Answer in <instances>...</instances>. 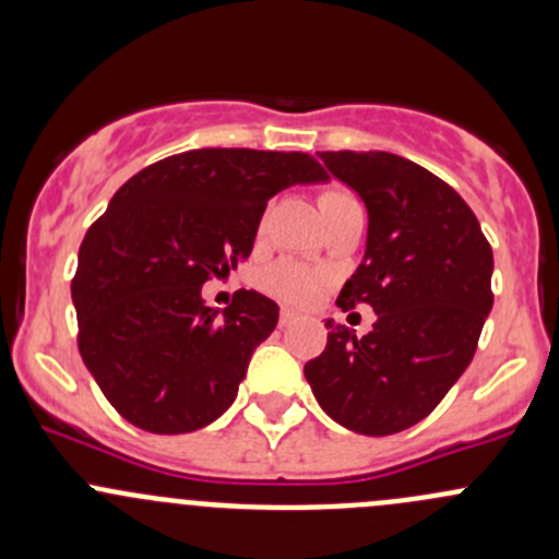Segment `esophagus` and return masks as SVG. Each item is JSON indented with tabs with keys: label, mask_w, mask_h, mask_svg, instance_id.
<instances>
[{
	"label": "esophagus",
	"mask_w": 559,
	"mask_h": 559,
	"mask_svg": "<svg viewBox=\"0 0 559 559\" xmlns=\"http://www.w3.org/2000/svg\"><path fill=\"white\" fill-rule=\"evenodd\" d=\"M297 319H300V313H297V311H292V308H281V313H278V324H281V326H289V324H295Z\"/></svg>",
	"instance_id": "obj_1"
}]
</instances>
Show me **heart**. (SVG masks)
<instances>
[{
	"label": "heart",
	"instance_id": "heart-1",
	"mask_svg": "<svg viewBox=\"0 0 559 559\" xmlns=\"http://www.w3.org/2000/svg\"><path fill=\"white\" fill-rule=\"evenodd\" d=\"M341 202H354V197L346 189H324L319 197V207L341 205ZM262 286L270 295L281 297V300L289 302H311L319 292V278L311 270L300 267L295 262H275L273 267L264 270Z\"/></svg>",
	"mask_w": 559,
	"mask_h": 559
}]
</instances>
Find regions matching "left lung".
<instances>
[{
  "label": "left lung",
  "instance_id": "1",
  "mask_svg": "<svg viewBox=\"0 0 559 559\" xmlns=\"http://www.w3.org/2000/svg\"><path fill=\"white\" fill-rule=\"evenodd\" d=\"M326 173L357 191L368 240L337 306L373 308L357 337L326 319V348L306 379L326 416L359 436H392L425 419L476 354L492 311V248L460 194L386 151H324Z\"/></svg>",
  "mask_w": 559,
  "mask_h": 559
}]
</instances>
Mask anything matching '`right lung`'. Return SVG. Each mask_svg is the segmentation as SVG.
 I'll return each instance as SVG.
<instances>
[{
  "instance_id": "add662e5",
  "label": "right lung",
  "mask_w": 559,
  "mask_h": 559,
  "mask_svg": "<svg viewBox=\"0 0 559 559\" xmlns=\"http://www.w3.org/2000/svg\"><path fill=\"white\" fill-rule=\"evenodd\" d=\"M313 156L200 148L145 167L112 194L78 251V348L112 408L159 436L194 432L238 397L278 306L235 292L222 313L202 284L248 259L270 197L324 183Z\"/></svg>"
}]
</instances>
